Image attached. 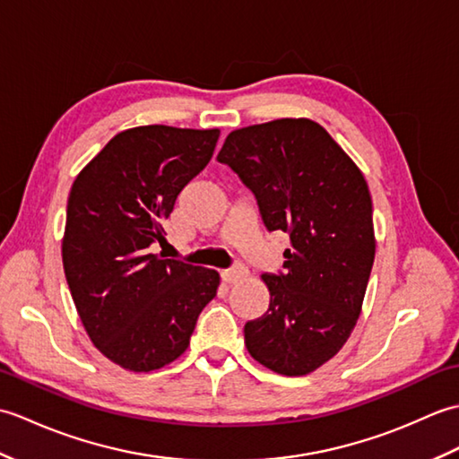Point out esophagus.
I'll return each mask as SVG.
<instances>
[{"label": "esophagus", "mask_w": 459, "mask_h": 459, "mask_svg": "<svg viewBox=\"0 0 459 459\" xmlns=\"http://www.w3.org/2000/svg\"><path fill=\"white\" fill-rule=\"evenodd\" d=\"M247 276H248V270L242 264H235L232 268L221 272V278L222 281H227V284H238V281H242Z\"/></svg>", "instance_id": "obj_1"}]
</instances>
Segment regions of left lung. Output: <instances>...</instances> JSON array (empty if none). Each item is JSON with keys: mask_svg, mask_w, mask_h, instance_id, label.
<instances>
[{"mask_svg": "<svg viewBox=\"0 0 459 459\" xmlns=\"http://www.w3.org/2000/svg\"><path fill=\"white\" fill-rule=\"evenodd\" d=\"M217 160L255 193L266 229L291 242L284 272L262 276L270 306L245 325L248 353L278 375H307L339 353L363 307L377 247L367 181L307 118L230 132Z\"/></svg>", "mask_w": 459, "mask_h": 459, "instance_id": "obj_1", "label": "left lung"}]
</instances>
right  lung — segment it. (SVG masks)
<instances>
[{"label": "right lung", "instance_id": "1", "mask_svg": "<svg viewBox=\"0 0 459 459\" xmlns=\"http://www.w3.org/2000/svg\"><path fill=\"white\" fill-rule=\"evenodd\" d=\"M219 130L140 126L76 175L66 204L63 266L94 347L134 373L169 365L189 347L214 270L152 255L178 195L212 158Z\"/></svg>", "mask_w": 459, "mask_h": 459}]
</instances>
